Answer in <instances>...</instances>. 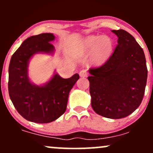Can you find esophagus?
Wrapping results in <instances>:
<instances>
[{
    "instance_id": "34e87169",
    "label": "esophagus",
    "mask_w": 153,
    "mask_h": 153,
    "mask_svg": "<svg viewBox=\"0 0 153 153\" xmlns=\"http://www.w3.org/2000/svg\"><path fill=\"white\" fill-rule=\"evenodd\" d=\"M79 75H80V77H86L88 75V72L86 70H82L79 73Z\"/></svg>"
}]
</instances>
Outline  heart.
Listing matches in <instances>:
<instances>
[{"instance_id":"b5f03b06","label":"heart","mask_w":153,"mask_h":153,"mask_svg":"<svg viewBox=\"0 0 153 153\" xmlns=\"http://www.w3.org/2000/svg\"><path fill=\"white\" fill-rule=\"evenodd\" d=\"M82 49L86 52H92V60L102 62L109 57L113 50V42L108 36H90L82 42Z\"/></svg>"}]
</instances>
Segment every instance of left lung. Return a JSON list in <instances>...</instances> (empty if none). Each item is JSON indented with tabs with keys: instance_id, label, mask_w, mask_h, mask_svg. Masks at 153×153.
I'll return each mask as SVG.
<instances>
[{
	"instance_id": "left-lung-1",
	"label": "left lung",
	"mask_w": 153,
	"mask_h": 153,
	"mask_svg": "<svg viewBox=\"0 0 153 153\" xmlns=\"http://www.w3.org/2000/svg\"><path fill=\"white\" fill-rule=\"evenodd\" d=\"M118 36L117 46L102 65L89 69L91 106L98 114L122 119L141 103L147 78L143 50L123 29L112 30Z\"/></svg>"
}]
</instances>
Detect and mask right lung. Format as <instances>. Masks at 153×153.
<instances>
[{"mask_svg": "<svg viewBox=\"0 0 153 153\" xmlns=\"http://www.w3.org/2000/svg\"><path fill=\"white\" fill-rule=\"evenodd\" d=\"M54 36L43 33L26 39L12 55L8 68V93L13 106L26 120L50 123L65 111L69 93L79 75L64 79L57 73L45 85L31 83L28 77L29 59L38 52L51 53Z\"/></svg>", "mask_w": 153, "mask_h": 153, "instance_id": "1", "label": "right lung"}]
</instances>
